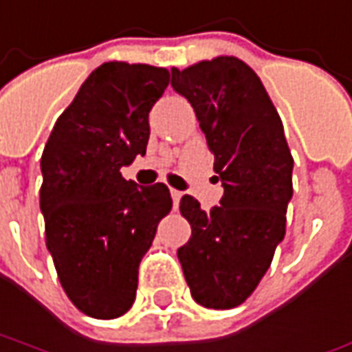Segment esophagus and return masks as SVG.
<instances>
[{"instance_id":"34e87169","label":"esophagus","mask_w":352,"mask_h":352,"mask_svg":"<svg viewBox=\"0 0 352 352\" xmlns=\"http://www.w3.org/2000/svg\"><path fill=\"white\" fill-rule=\"evenodd\" d=\"M170 195H172V201H174V207H176V205H178V201H180L182 192H178V190H174V188H172Z\"/></svg>"}]
</instances>
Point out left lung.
Here are the masks:
<instances>
[{
  "instance_id": "8db88e82",
  "label": "left lung",
  "mask_w": 352,
  "mask_h": 352,
  "mask_svg": "<svg viewBox=\"0 0 352 352\" xmlns=\"http://www.w3.org/2000/svg\"><path fill=\"white\" fill-rule=\"evenodd\" d=\"M172 87L193 106L225 188L211 211L192 195L180 199L192 236L178 259L193 300L228 310L256 291L285 236L294 160L277 108L242 60L217 56L172 67Z\"/></svg>"
}]
</instances>
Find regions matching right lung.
Here are the masks:
<instances>
[{"mask_svg": "<svg viewBox=\"0 0 352 352\" xmlns=\"http://www.w3.org/2000/svg\"><path fill=\"white\" fill-rule=\"evenodd\" d=\"M168 82L166 67L106 61L61 112L40 159L46 246L67 298L96 320L131 308L139 263L172 209L164 184L138 186L120 172L145 155L148 112Z\"/></svg>", "mask_w": 352, "mask_h": 352, "instance_id": "1", "label": "right lung"}]
</instances>
